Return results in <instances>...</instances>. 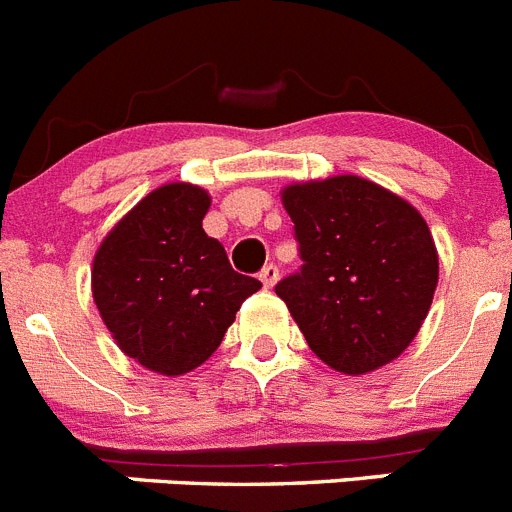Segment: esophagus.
<instances>
[{"label":"esophagus","instance_id":"34e87169","mask_svg":"<svg viewBox=\"0 0 512 512\" xmlns=\"http://www.w3.org/2000/svg\"><path fill=\"white\" fill-rule=\"evenodd\" d=\"M278 267L275 265H265L260 270V280H262V285H265V288H273L275 283H278Z\"/></svg>","mask_w":512,"mask_h":512}]
</instances>
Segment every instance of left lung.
<instances>
[{"label":"left lung","mask_w":512,"mask_h":512,"mask_svg":"<svg viewBox=\"0 0 512 512\" xmlns=\"http://www.w3.org/2000/svg\"><path fill=\"white\" fill-rule=\"evenodd\" d=\"M301 270L275 285L313 354L365 375L413 342L439 283V255L411 204L367 178L283 188Z\"/></svg>","instance_id":"obj_1"}]
</instances>
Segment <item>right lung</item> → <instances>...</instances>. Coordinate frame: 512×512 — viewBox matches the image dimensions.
<instances>
[{
  "label": "right lung",
  "mask_w": 512,
  "mask_h": 512,
  "mask_svg": "<svg viewBox=\"0 0 512 512\" xmlns=\"http://www.w3.org/2000/svg\"><path fill=\"white\" fill-rule=\"evenodd\" d=\"M211 196L193 183L150 191L94 255L91 293L127 357L158 375H186L222 344L239 306L262 288L234 273L204 232Z\"/></svg>",
  "instance_id": "obj_1"
}]
</instances>
